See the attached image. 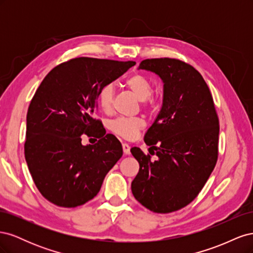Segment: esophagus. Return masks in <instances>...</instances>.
<instances>
[{
	"mask_svg": "<svg viewBox=\"0 0 253 253\" xmlns=\"http://www.w3.org/2000/svg\"><path fill=\"white\" fill-rule=\"evenodd\" d=\"M129 149H131V148H129V144L128 143H126V142L122 143V150H124V153H125L126 155H128L129 153H131V152H129Z\"/></svg>",
	"mask_w": 253,
	"mask_h": 253,
	"instance_id": "esophagus-1",
	"label": "esophagus"
}]
</instances>
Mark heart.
<instances>
[{
    "mask_svg": "<svg viewBox=\"0 0 253 253\" xmlns=\"http://www.w3.org/2000/svg\"><path fill=\"white\" fill-rule=\"evenodd\" d=\"M125 85L132 91V93L142 101V105L149 106L154 102L152 98L153 84L147 76L141 73H135L126 79ZM114 103V86L112 84H106L98 94V104L102 112L110 114L113 110ZM145 126V122L140 117H118L114 119L110 128L111 131L117 136L125 139H133L140 129Z\"/></svg>",
    "mask_w": 253,
    "mask_h": 253,
    "instance_id": "1",
    "label": "heart"
}]
</instances>
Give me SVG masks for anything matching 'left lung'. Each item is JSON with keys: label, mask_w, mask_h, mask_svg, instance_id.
Masks as SVG:
<instances>
[{"label": "left lung", "mask_w": 253, "mask_h": 253, "mask_svg": "<svg viewBox=\"0 0 253 253\" xmlns=\"http://www.w3.org/2000/svg\"><path fill=\"white\" fill-rule=\"evenodd\" d=\"M140 70L164 82V101L144 135L153 161L139 148L131 153L139 163L132 181L134 197L155 213L177 211L192 202L208 180L218 156V116L203 76L183 61L145 59ZM156 152H154V151Z\"/></svg>", "instance_id": "obj_1"}]
</instances>
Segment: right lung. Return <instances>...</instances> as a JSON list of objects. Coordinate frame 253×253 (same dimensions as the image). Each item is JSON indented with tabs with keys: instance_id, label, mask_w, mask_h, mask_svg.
<instances>
[{
	"instance_id": "right-lung-1",
	"label": "right lung",
	"mask_w": 253,
	"mask_h": 253,
	"mask_svg": "<svg viewBox=\"0 0 253 253\" xmlns=\"http://www.w3.org/2000/svg\"><path fill=\"white\" fill-rule=\"evenodd\" d=\"M135 64L71 59L53 67L36 90L27 111L24 154L36 187L48 202L75 208L100 191L105 175L122 156V147L94 118L98 94ZM82 134L99 140L83 146Z\"/></svg>"
}]
</instances>
